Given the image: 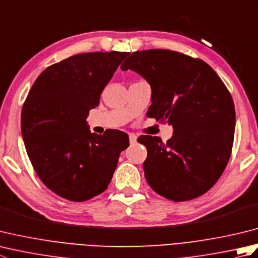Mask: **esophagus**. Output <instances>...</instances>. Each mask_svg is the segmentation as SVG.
I'll use <instances>...</instances> for the list:
<instances>
[{
	"mask_svg": "<svg viewBox=\"0 0 258 258\" xmlns=\"http://www.w3.org/2000/svg\"><path fill=\"white\" fill-rule=\"evenodd\" d=\"M136 140H138V136H136L135 134H130V143L131 144L136 143Z\"/></svg>",
	"mask_w": 258,
	"mask_h": 258,
	"instance_id": "34e87169",
	"label": "esophagus"
}]
</instances>
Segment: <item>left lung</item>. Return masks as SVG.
<instances>
[{"label": "left lung", "mask_w": 258, "mask_h": 258, "mask_svg": "<svg viewBox=\"0 0 258 258\" xmlns=\"http://www.w3.org/2000/svg\"><path fill=\"white\" fill-rule=\"evenodd\" d=\"M120 69L149 82L147 116L174 128L166 143L150 135L138 140L147 149V183L174 202L206 193L225 169L234 141V102L220 76L202 59L169 50L134 52Z\"/></svg>", "instance_id": "8db88e82"}]
</instances>
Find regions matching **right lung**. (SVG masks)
Returning a JSON list of instances; mask_svg holds the SVG:
<instances>
[{
    "instance_id": "1",
    "label": "right lung",
    "mask_w": 258,
    "mask_h": 258,
    "mask_svg": "<svg viewBox=\"0 0 258 258\" xmlns=\"http://www.w3.org/2000/svg\"><path fill=\"white\" fill-rule=\"evenodd\" d=\"M128 52L82 53L45 69L22 108L21 130L30 161L47 188L73 202L103 193L128 136L91 133L86 118Z\"/></svg>"
}]
</instances>
